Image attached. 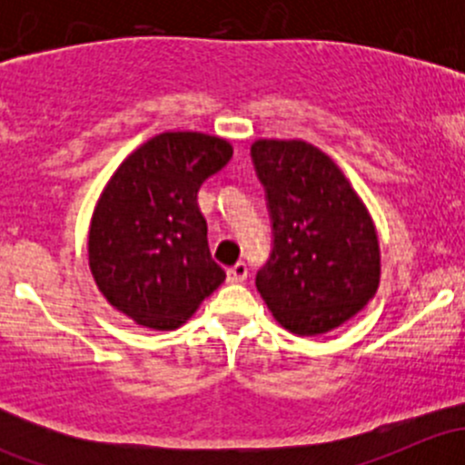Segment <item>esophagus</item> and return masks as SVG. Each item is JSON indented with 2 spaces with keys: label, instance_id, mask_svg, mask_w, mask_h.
Listing matches in <instances>:
<instances>
[{
  "label": "esophagus",
  "instance_id": "34e87169",
  "mask_svg": "<svg viewBox=\"0 0 465 465\" xmlns=\"http://www.w3.org/2000/svg\"><path fill=\"white\" fill-rule=\"evenodd\" d=\"M247 279V265L245 262H236L233 267L227 270V281L229 283H242Z\"/></svg>",
  "mask_w": 465,
  "mask_h": 465
}]
</instances>
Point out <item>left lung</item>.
<instances>
[{
	"label": "left lung",
	"instance_id": "8db88e82",
	"mask_svg": "<svg viewBox=\"0 0 465 465\" xmlns=\"http://www.w3.org/2000/svg\"><path fill=\"white\" fill-rule=\"evenodd\" d=\"M252 162L272 220L262 302L294 335H322L358 315L380 283L367 206L328 154L306 142L259 139Z\"/></svg>",
	"mask_w": 465,
	"mask_h": 465
}]
</instances>
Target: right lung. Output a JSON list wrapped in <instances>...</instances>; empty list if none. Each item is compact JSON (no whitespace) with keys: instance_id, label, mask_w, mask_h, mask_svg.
Instances as JSON below:
<instances>
[{"instance_id":"add662e5","label":"right lung","mask_w":465,"mask_h":465,"mask_svg":"<svg viewBox=\"0 0 465 465\" xmlns=\"http://www.w3.org/2000/svg\"><path fill=\"white\" fill-rule=\"evenodd\" d=\"M232 154L220 137L163 133L116 168L89 227V270L116 311L173 331L223 283L198 191Z\"/></svg>"}]
</instances>
